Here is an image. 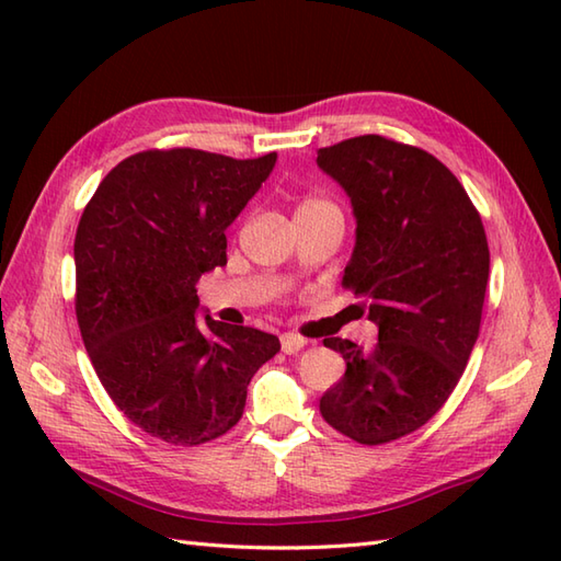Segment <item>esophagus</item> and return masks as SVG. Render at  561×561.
Listing matches in <instances>:
<instances>
[{"label":"esophagus","instance_id":"34e87169","mask_svg":"<svg viewBox=\"0 0 561 561\" xmlns=\"http://www.w3.org/2000/svg\"><path fill=\"white\" fill-rule=\"evenodd\" d=\"M282 340V352L284 354H296L306 347V340L301 335H296V332H284L279 337Z\"/></svg>","mask_w":561,"mask_h":561}]
</instances>
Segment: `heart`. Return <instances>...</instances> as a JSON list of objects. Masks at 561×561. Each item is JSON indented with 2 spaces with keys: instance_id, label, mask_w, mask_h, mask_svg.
I'll list each match as a JSON object with an SVG mask.
<instances>
[{
  "instance_id": "obj_1",
  "label": "heart",
  "mask_w": 561,
  "mask_h": 561,
  "mask_svg": "<svg viewBox=\"0 0 561 561\" xmlns=\"http://www.w3.org/2000/svg\"><path fill=\"white\" fill-rule=\"evenodd\" d=\"M313 209H337V207L323 197H304L299 202V207H296V211H313Z\"/></svg>"
}]
</instances>
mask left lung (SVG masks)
<instances>
[{
    "mask_svg": "<svg viewBox=\"0 0 561 561\" xmlns=\"http://www.w3.org/2000/svg\"><path fill=\"white\" fill-rule=\"evenodd\" d=\"M352 199L356 243L342 284L378 328L371 350L323 344L347 371L320 414L356 444L408 436L444 408L480 335L490 248L478 209L444 163L380 135L318 151Z\"/></svg>",
    "mask_w": 561,
    "mask_h": 561,
    "instance_id": "1",
    "label": "left lung"
}]
</instances>
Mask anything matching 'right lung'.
<instances>
[{"instance_id": "right-lung-1", "label": "right lung", "mask_w": 561, "mask_h": 561, "mask_svg": "<svg viewBox=\"0 0 561 561\" xmlns=\"http://www.w3.org/2000/svg\"><path fill=\"white\" fill-rule=\"evenodd\" d=\"M277 153L149 149L103 178L75 238L77 320L111 400L141 432L199 446L241 420L248 383L279 352L255 328L197 318V282L226 265V229Z\"/></svg>"}]
</instances>
